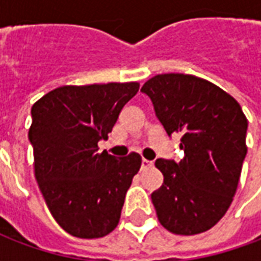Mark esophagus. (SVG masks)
<instances>
[{
	"instance_id": "obj_1",
	"label": "esophagus",
	"mask_w": 261,
	"mask_h": 261,
	"mask_svg": "<svg viewBox=\"0 0 261 261\" xmlns=\"http://www.w3.org/2000/svg\"><path fill=\"white\" fill-rule=\"evenodd\" d=\"M149 166H152V162H151V161H148V159H142V169L149 168Z\"/></svg>"
}]
</instances>
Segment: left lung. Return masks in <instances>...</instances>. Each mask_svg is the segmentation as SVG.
<instances>
[{"label": "left lung", "instance_id": "1", "mask_svg": "<svg viewBox=\"0 0 261 261\" xmlns=\"http://www.w3.org/2000/svg\"><path fill=\"white\" fill-rule=\"evenodd\" d=\"M168 136L181 134L180 162H155L164 183L151 194L161 225L175 235L211 229L233 200L246 156L247 119L213 82L189 74H158L141 88Z\"/></svg>", "mask_w": 261, "mask_h": 261}]
</instances>
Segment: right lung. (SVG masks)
Segmentation results:
<instances>
[{"label": "right lung", "mask_w": 261, "mask_h": 261, "mask_svg": "<svg viewBox=\"0 0 261 261\" xmlns=\"http://www.w3.org/2000/svg\"><path fill=\"white\" fill-rule=\"evenodd\" d=\"M138 82L64 85L32 106L35 176L50 213L69 235L96 239L117 226L125 193L141 168L131 152H97Z\"/></svg>", "instance_id": "right-lung-1"}]
</instances>
